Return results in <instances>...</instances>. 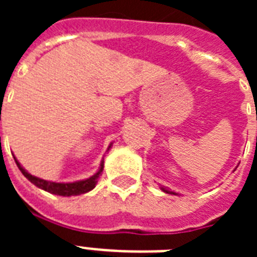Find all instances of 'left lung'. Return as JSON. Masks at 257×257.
<instances>
[{
  "instance_id": "8db88e82",
  "label": "left lung",
  "mask_w": 257,
  "mask_h": 257,
  "mask_svg": "<svg viewBox=\"0 0 257 257\" xmlns=\"http://www.w3.org/2000/svg\"><path fill=\"white\" fill-rule=\"evenodd\" d=\"M162 190H163V192H166V193H170V194H175V193H174V192H170V190L165 189V188H162Z\"/></svg>"
}]
</instances>
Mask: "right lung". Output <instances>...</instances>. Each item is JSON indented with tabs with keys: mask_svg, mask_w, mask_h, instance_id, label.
<instances>
[{
	"mask_svg": "<svg viewBox=\"0 0 257 257\" xmlns=\"http://www.w3.org/2000/svg\"><path fill=\"white\" fill-rule=\"evenodd\" d=\"M109 148H110V145H109ZM14 160H15V162H17V166L19 167L22 174L24 175V176H26L32 184H35L36 187L46 190V192L52 193V194H56V196H63V197L78 196V194H83V193H87L91 189H94L95 185H96L97 183V179H99V176H100L104 167V163L101 162L99 171H97L94 176L86 179V180L76 181V183H54V181L44 180V179L36 178V176H33V175L28 174V172L23 169L22 166H20V163L18 162L17 158H14Z\"/></svg>",
	"mask_w": 257,
	"mask_h": 257,
	"instance_id": "add662e5",
	"label": "right lung"
}]
</instances>
